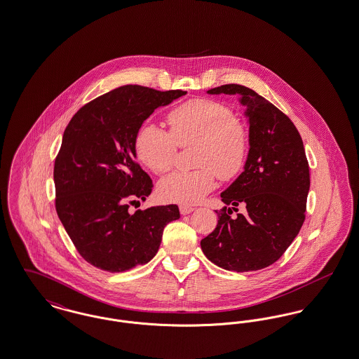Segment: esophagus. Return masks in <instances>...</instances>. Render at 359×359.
<instances>
[{
  "instance_id": "esophagus-1",
  "label": "esophagus",
  "mask_w": 359,
  "mask_h": 359,
  "mask_svg": "<svg viewBox=\"0 0 359 359\" xmlns=\"http://www.w3.org/2000/svg\"><path fill=\"white\" fill-rule=\"evenodd\" d=\"M179 210H180V214H182V215H186V214L192 212L195 208H194L192 205H182L180 207H179Z\"/></svg>"
}]
</instances>
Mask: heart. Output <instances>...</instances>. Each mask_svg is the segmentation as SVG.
I'll return each mask as SVG.
<instances>
[{
  "label": "heart",
  "instance_id": "1",
  "mask_svg": "<svg viewBox=\"0 0 359 359\" xmlns=\"http://www.w3.org/2000/svg\"><path fill=\"white\" fill-rule=\"evenodd\" d=\"M170 132L145 123L135 140L137 158L154 173L173 164L177 147L198 144L196 171H176L158 183V195L168 202L194 205L221 180L236 179L245 168L249 138L231 109L214 100H191L172 109Z\"/></svg>",
  "mask_w": 359,
  "mask_h": 359
}]
</instances>
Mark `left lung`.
<instances>
[{
  "label": "left lung",
  "instance_id": "left-lung-1",
  "mask_svg": "<svg viewBox=\"0 0 359 359\" xmlns=\"http://www.w3.org/2000/svg\"><path fill=\"white\" fill-rule=\"evenodd\" d=\"M207 93L238 97L250 148L243 172L221 194L224 207L215 211V230L201 246L226 271H259L284 255L306 219L309 167L303 140L281 110L249 87L233 83ZM239 204L244 214L231 217Z\"/></svg>",
  "mask_w": 359,
  "mask_h": 359
}]
</instances>
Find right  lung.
Returning <instances> with one entry per match:
<instances>
[{
    "instance_id": "1",
    "label": "right lung",
    "mask_w": 359,
    "mask_h": 359,
    "mask_svg": "<svg viewBox=\"0 0 359 359\" xmlns=\"http://www.w3.org/2000/svg\"><path fill=\"white\" fill-rule=\"evenodd\" d=\"M186 94L121 86L86 103L69 121L53 167L55 207L76 250L95 268L120 273L145 265L156 256L164 227L180 218L176 205L135 214L129 207L154 188L136 161L142 122Z\"/></svg>"
}]
</instances>
